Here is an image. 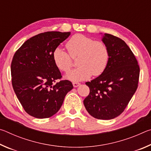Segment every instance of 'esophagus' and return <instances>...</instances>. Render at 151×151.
<instances>
[{
  "label": "esophagus",
  "instance_id": "1",
  "mask_svg": "<svg viewBox=\"0 0 151 151\" xmlns=\"http://www.w3.org/2000/svg\"><path fill=\"white\" fill-rule=\"evenodd\" d=\"M73 85L74 87H77V86H78L79 85H80L81 84L79 83H76V82H73Z\"/></svg>",
  "mask_w": 151,
  "mask_h": 151
}]
</instances>
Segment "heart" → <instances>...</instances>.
<instances>
[{"label":"heart","instance_id":"1","mask_svg":"<svg viewBox=\"0 0 151 151\" xmlns=\"http://www.w3.org/2000/svg\"><path fill=\"white\" fill-rule=\"evenodd\" d=\"M68 52L57 48L52 53L53 61L61 71L67 73L72 67L71 58L78 57V66L66 75L72 81H80L90 78L92 75H101L109 61V50L105 43L94 40L81 34L73 36L66 45Z\"/></svg>","mask_w":151,"mask_h":151}]
</instances>
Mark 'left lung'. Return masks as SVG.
<instances>
[{
    "label": "left lung",
    "instance_id": "obj_1",
    "mask_svg": "<svg viewBox=\"0 0 151 151\" xmlns=\"http://www.w3.org/2000/svg\"><path fill=\"white\" fill-rule=\"evenodd\" d=\"M102 40L109 50L108 65L100 76L86 83L90 93L83 103L94 118L110 120L124 111L136 92L140 68L124 40L106 33Z\"/></svg>",
    "mask_w": 151,
    "mask_h": 151
}]
</instances>
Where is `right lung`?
I'll use <instances>...</instances> for the list:
<instances>
[{
    "instance_id": "add662e5",
    "label": "right lung",
    "mask_w": 151,
    "mask_h": 151,
    "mask_svg": "<svg viewBox=\"0 0 151 151\" xmlns=\"http://www.w3.org/2000/svg\"><path fill=\"white\" fill-rule=\"evenodd\" d=\"M70 32H45L28 39L17 50L11 63L12 85L24 111L45 119L59 111L66 94L73 88L53 61L52 53Z\"/></svg>"
}]
</instances>
